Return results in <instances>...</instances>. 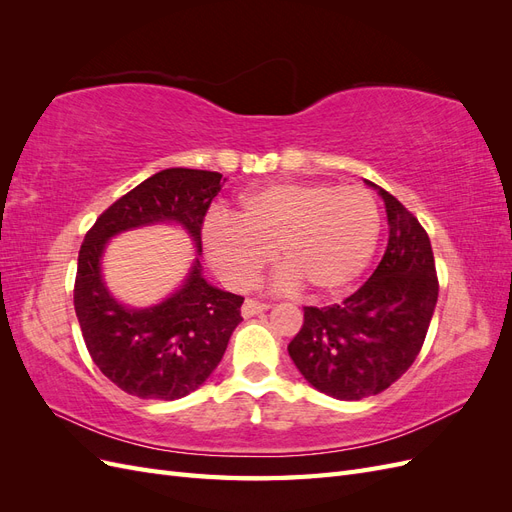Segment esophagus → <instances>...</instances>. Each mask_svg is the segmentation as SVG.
Listing matches in <instances>:
<instances>
[{
    "label": "esophagus",
    "mask_w": 512,
    "mask_h": 512,
    "mask_svg": "<svg viewBox=\"0 0 512 512\" xmlns=\"http://www.w3.org/2000/svg\"><path fill=\"white\" fill-rule=\"evenodd\" d=\"M267 309H269V305H267V303H260V301H254V299H247V301L243 303V307H241V314H243L245 318H252V316H256V314L267 312Z\"/></svg>",
    "instance_id": "obj_1"
}]
</instances>
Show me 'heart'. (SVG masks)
Returning <instances> with one entry per match:
<instances>
[{
    "label": "heart",
    "mask_w": 512,
    "mask_h": 512,
    "mask_svg": "<svg viewBox=\"0 0 512 512\" xmlns=\"http://www.w3.org/2000/svg\"><path fill=\"white\" fill-rule=\"evenodd\" d=\"M380 228V207L361 185L286 181L245 192L232 220L213 215L203 241L213 269L232 288H252L275 252L286 265L280 286L335 294L369 267Z\"/></svg>",
    "instance_id": "heart-1"
}]
</instances>
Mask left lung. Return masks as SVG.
<instances>
[{
	"label": "left lung",
	"instance_id": "1",
	"mask_svg": "<svg viewBox=\"0 0 512 512\" xmlns=\"http://www.w3.org/2000/svg\"><path fill=\"white\" fill-rule=\"evenodd\" d=\"M389 245L369 280L342 303L303 307L290 359L320 393L359 401L406 374L425 342L438 301V275L425 228L376 183Z\"/></svg>",
	"mask_w": 512,
	"mask_h": 512
}]
</instances>
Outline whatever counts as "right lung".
Segmentation results:
<instances>
[{
  "instance_id": "obj_1",
  "label": "right lung",
  "mask_w": 512,
  "mask_h": 512,
  "mask_svg": "<svg viewBox=\"0 0 512 512\" xmlns=\"http://www.w3.org/2000/svg\"><path fill=\"white\" fill-rule=\"evenodd\" d=\"M222 185L213 170L166 168L115 200L87 230L74 280L76 318L91 359L128 395L173 401L196 391L243 320V297L207 284L196 258L188 280L160 305H121L100 273L106 241L130 228L175 222L200 250L205 215Z\"/></svg>"
}]
</instances>
